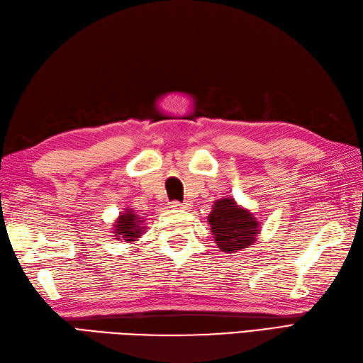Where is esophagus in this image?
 Masks as SVG:
<instances>
[{
    "label": "esophagus",
    "instance_id": "obj_1",
    "mask_svg": "<svg viewBox=\"0 0 363 363\" xmlns=\"http://www.w3.org/2000/svg\"><path fill=\"white\" fill-rule=\"evenodd\" d=\"M171 208H172V209H186V208H188V203L172 201V203H171Z\"/></svg>",
    "mask_w": 363,
    "mask_h": 363
}]
</instances>
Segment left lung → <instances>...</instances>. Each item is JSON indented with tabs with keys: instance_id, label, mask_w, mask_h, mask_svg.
Here are the masks:
<instances>
[{
	"instance_id": "1",
	"label": "left lung",
	"mask_w": 363,
	"mask_h": 363,
	"mask_svg": "<svg viewBox=\"0 0 363 363\" xmlns=\"http://www.w3.org/2000/svg\"><path fill=\"white\" fill-rule=\"evenodd\" d=\"M211 234L223 252L250 248L257 240L262 222L233 197L218 199L208 216Z\"/></svg>"
}]
</instances>
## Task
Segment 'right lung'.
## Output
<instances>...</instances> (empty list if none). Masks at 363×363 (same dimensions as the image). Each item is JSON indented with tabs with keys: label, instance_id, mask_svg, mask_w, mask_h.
I'll use <instances>...</instances> for the list:
<instances>
[{
	"label": "right lung",
	"instance_id": "add662e5",
	"mask_svg": "<svg viewBox=\"0 0 363 363\" xmlns=\"http://www.w3.org/2000/svg\"><path fill=\"white\" fill-rule=\"evenodd\" d=\"M145 218L138 216V212L132 208H125L113 222L115 240H125L126 243H134L141 234L145 233Z\"/></svg>",
	"mask_w": 363,
	"mask_h": 363
}]
</instances>
